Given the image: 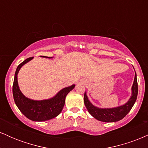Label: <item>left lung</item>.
Here are the masks:
<instances>
[{
  "label": "left lung",
  "instance_id": "left-lung-1",
  "mask_svg": "<svg viewBox=\"0 0 148 148\" xmlns=\"http://www.w3.org/2000/svg\"><path fill=\"white\" fill-rule=\"evenodd\" d=\"M137 95H138V83H137L136 73L135 72L134 81L132 87V96L128 101L123 106L109 108H98L94 106L89 101L86 92H85L84 94V103L90 114L97 120L105 123H114L123 119L131 111L137 99Z\"/></svg>",
  "mask_w": 148,
  "mask_h": 148
}]
</instances>
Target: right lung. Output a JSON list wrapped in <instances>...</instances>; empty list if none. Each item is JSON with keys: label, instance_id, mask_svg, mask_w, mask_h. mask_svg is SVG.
Returning a JSON list of instances; mask_svg holds the SVG:
<instances>
[{"label": "right lung", "instance_id": "right-lung-1", "mask_svg": "<svg viewBox=\"0 0 148 148\" xmlns=\"http://www.w3.org/2000/svg\"><path fill=\"white\" fill-rule=\"evenodd\" d=\"M41 57L51 58L50 57L40 56ZM33 57L28 58L18 64L15 72L14 83L12 86V92L14 102L20 111L27 118L35 122H42L56 118L62 111L63 108L65 97L67 95L74 89L75 85L64 88L56 95L53 97L49 99L33 100L26 97L20 90L17 81V74L23 64L31 60Z\"/></svg>", "mask_w": 148, "mask_h": 148}]
</instances>
